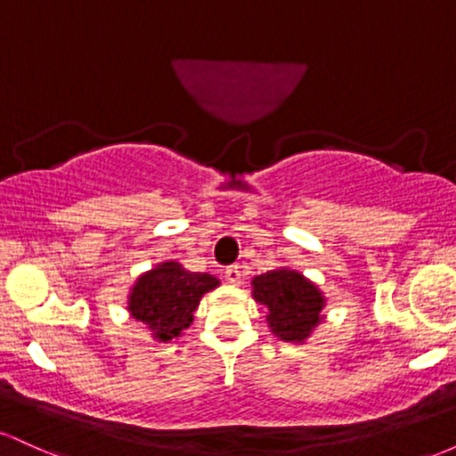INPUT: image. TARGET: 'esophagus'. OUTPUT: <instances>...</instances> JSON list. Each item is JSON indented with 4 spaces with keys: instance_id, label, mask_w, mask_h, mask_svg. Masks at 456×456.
<instances>
[{
    "instance_id": "1",
    "label": "esophagus",
    "mask_w": 456,
    "mask_h": 456,
    "mask_svg": "<svg viewBox=\"0 0 456 456\" xmlns=\"http://www.w3.org/2000/svg\"><path fill=\"white\" fill-rule=\"evenodd\" d=\"M240 268L238 265H229L227 270H224V279H227V282H232V285H238L240 282Z\"/></svg>"
}]
</instances>
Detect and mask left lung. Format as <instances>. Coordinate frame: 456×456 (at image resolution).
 Segmentation results:
<instances>
[{"instance_id":"left-lung-1","label":"left lung","mask_w":456,"mask_h":456,"mask_svg":"<svg viewBox=\"0 0 456 456\" xmlns=\"http://www.w3.org/2000/svg\"><path fill=\"white\" fill-rule=\"evenodd\" d=\"M253 297L265 308L270 332L285 343L302 345L323 322L326 297L302 272L276 268L255 276Z\"/></svg>"}]
</instances>
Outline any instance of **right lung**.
<instances>
[{"mask_svg":"<svg viewBox=\"0 0 456 456\" xmlns=\"http://www.w3.org/2000/svg\"><path fill=\"white\" fill-rule=\"evenodd\" d=\"M218 285L216 276L191 272L174 259L160 261L130 287L128 313L150 328L154 341H175L192 323L203 294Z\"/></svg>","mask_w":456,"mask_h":456,"instance_id":"right-lung-1","label":"right lung"}]
</instances>
